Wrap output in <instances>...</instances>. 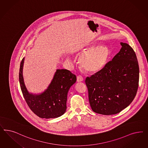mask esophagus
Masks as SVG:
<instances>
[{
    "mask_svg": "<svg viewBox=\"0 0 148 148\" xmlns=\"http://www.w3.org/2000/svg\"><path fill=\"white\" fill-rule=\"evenodd\" d=\"M83 79H84L83 77L81 75H78V76L77 77V81L78 82L83 81Z\"/></svg>",
    "mask_w": 148,
    "mask_h": 148,
    "instance_id": "obj_1",
    "label": "esophagus"
}]
</instances>
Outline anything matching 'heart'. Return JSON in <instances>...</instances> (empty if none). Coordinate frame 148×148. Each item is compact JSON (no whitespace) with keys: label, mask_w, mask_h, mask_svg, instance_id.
<instances>
[{"label":"heart","mask_w":148,"mask_h":148,"mask_svg":"<svg viewBox=\"0 0 148 148\" xmlns=\"http://www.w3.org/2000/svg\"><path fill=\"white\" fill-rule=\"evenodd\" d=\"M88 47L90 48L79 56L78 62L87 71H98L106 63L110 56V49L103 45L96 46L94 44H90Z\"/></svg>","instance_id":"1"}]
</instances>
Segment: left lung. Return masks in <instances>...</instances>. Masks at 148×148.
<instances>
[{
    "label": "left lung",
    "mask_w": 148,
    "mask_h": 148,
    "mask_svg": "<svg viewBox=\"0 0 148 148\" xmlns=\"http://www.w3.org/2000/svg\"><path fill=\"white\" fill-rule=\"evenodd\" d=\"M112 60L90 77L86 78L92 110L103 115L117 114L134 100L138 88L139 65L136 54L127 43Z\"/></svg>",
    "instance_id": "obj_1"
}]
</instances>
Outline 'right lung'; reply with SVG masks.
Returning <instances> with one entry per match:
<instances>
[{
	"label": "right lung",
	"instance_id": "1",
	"mask_svg": "<svg viewBox=\"0 0 148 148\" xmlns=\"http://www.w3.org/2000/svg\"><path fill=\"white\" fill-rule=\"evenodd\" d=\"M24 58L20 64L19 81L21 89L29 107L38 117L56 118L66 110L67 96L70 87L76 82V76L66 69H58L47 89L40 95L29 92L24 84L23 67Z\"/></svg>",
	"mask_w": 148,
	"mask_h": 148
}]
</instances>
